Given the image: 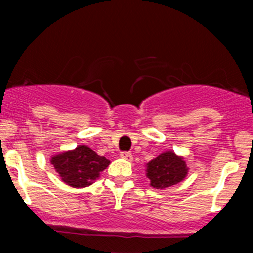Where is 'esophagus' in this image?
<instances>
[{
  "mask_svg": "<svg viewBox=\"0 0 253 253\" xmlns=\"http://www.w3.org/2000/svg\"><path fill=\"white\" fill-rule=\"evenodd\" d=\"M121 158H124L127 162H132V160H133V155H132L131 152H122Z\"/></svg>",
  "mask_w": 253,
  "mask_h": 253,
  "instance_id": "esophagus-1",
  "label": "esophagus"
}]
</instances>
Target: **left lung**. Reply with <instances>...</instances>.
<instances>
[{
    "instance_id": "1",
    "label": "left lung",
    "mask_w": 253,
    "mask_h": 253,
    "mask_svg": "<svg viewBox=\"0 0 253 253\" xmlns=\"http://www.w3.org/2000/svg\"><path fill=\"white\" fill-rule=\"evenodd\" d=\"M188 168L182 157L172 150L164 152L147 164V177L154 188H167L177 185L187 176Z\"/></svg>"
}]
</instances>
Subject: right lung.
I'll return each instance as SVG.
<instances>
[{
	"label": "right lung",
	"mask_w": 253,
	"mask_h": 253,
	"mask_svg": "<svg viewBox=\"0 0 253 253\" xmlns=\"http://www.w3.org/2000/svg\"><path fill=\"white\" fill-rule=\"evenodd\" d=\"M51 164L66 185L81 188L91 185L109 167L110 160L86 145H78L76 149L53 155Z\"/></svg>",
	"instance_id": "obj_1"
}]
</instances>
